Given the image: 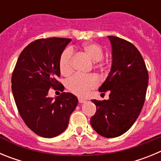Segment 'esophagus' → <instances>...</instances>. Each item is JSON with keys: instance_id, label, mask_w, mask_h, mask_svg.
Here are the masks:
<instances>
[{"instance_id": "obj_1", "label": "esophagus", "mask_w": 161, "mask_h": 161, "mask_svg": "<svg viewBox=\"0 0 161 161\" xmlns=\"http://www.w3.org/2000/svg\"><path fill=\"white\" fill-rule=\"evenodd\" d=\"M78 100H79V102H80V103H84V102H85V99H82V98H79V99H78Z\"/></svg>"}]
</instances>
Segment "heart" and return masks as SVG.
<instances>
[{
  "instance_id": "obj_1",
  "label": "heart",
  "mask_w": 161,
  "mask_h": 161,
  "mask_svg": "<svg viewBox=\"0 0 161 161\" xmlns=\"http://www.w3.org/2000/svg\"><path fill=\"white\" fill-rule=\"evenodd\" d=\"M83 51L88 57L93 62H98L103 58L104 51L101 45L94 42H89L83 46ZM72 50H64L59 60V70L62 75L68 76L72 72ZM67 88L70 92L79 97H85L89 91L95 89L98 85V80L94 75L82 76L76 74L67 80Z\"/></svg>"
}]
</instances>
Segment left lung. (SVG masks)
I'll return each mask as SVG.
<instances>
[{"mask_svg": "<svg viewBox=\"0 0 161 161\" xmlns=\"http://www.w3.org/2000/svg\"><path fill=\"white\" fill-rule=\"evenodd\" d=\"M112 46V66L98 90H109L108 100H92L97 111L91 126L100 136L115 138L131 127L141 112L148 85V72L139 50L128 41L108 36Z\"/></svg>", "mask_w": 161, "mask_h": 161, "instance_id": "obj_1", "label": "left lung"}]
</instances>
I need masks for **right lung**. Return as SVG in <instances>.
Instances as JSON below:
<instances>
[{
	"label": "right lung",
	"mask_w": 161,
	"mask_h": 161,
	"mask_svg": "<svg viewBox=\"0 0 161 161\" xmlns=\"http://www.w3.org/2000/svg\"><path fill=\"white\" fill-rule=\"evenodd\" d=\"M71 38H48L31 42L20 54L12 74V91L24 123L36 135L53 138L65 130L78 99L70 93L53 100L50 88L64 91L57 80L59 60Z\"/></svg>",
	"instance_id": "1"
}]
</instances>
